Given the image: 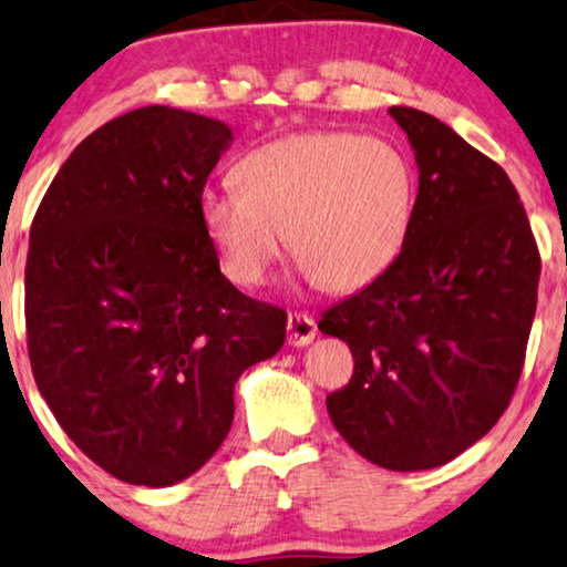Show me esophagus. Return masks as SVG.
Instances as JSON below:
<instances>
[{
  "label": "esophagus",
  "mask_w": 567,
  "mask_h": 567,
  "mask_svg": "<svg viewBox=\"0 0 567 567\" xmlns=\"http://www.w3.org/2000/svg\"><path fill=\"white\" fill-rule=\"evenodd\" d=\"M316 337V321L308 313H290L288 316V344L306 347Z\"/></svg>",
  "instance_id": "esophagus-1"
}]
</instances>
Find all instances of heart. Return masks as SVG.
<instances>
[{
	"label": "heart",
	"mask_w": 567,
	"mask_h": 567,
	"mask_svg": "<svg viewBox=\"0 0 567 567\" xmlns=\"http://www.w3.org/2000/svg\"><path fill=\"white\" fill-rule=\"evenodd\" d=\"M238 186L207 188L199 217L240 288L267 279L288 236L298 271L358 292L389 271L412 230L417 176L402 150L354 132H298L236 165Z\"/></svg>",
	"instance_id": "1"
}]
</instances>
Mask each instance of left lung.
<instances>
[{"label":"left lung","instance_id":"8db88e82","mask_svg":"<svg viewBox=\"0 0 567 567\" xmlns=\"http://www.w3.org/2000/svg\"><path fill=\"white\" fill-rule=\"evenodd\" d=\"M389 113L420 171L410 238L319 329L354 358L352 381L327 396L339 435L383 470L420 472L474 446L508 406L542 261L501 165L430 113Z\"/></svg>","mask_w":567,"mask_h":567}]
</instances>
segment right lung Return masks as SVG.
Returning a JSON list of instances; mask_svg holds the SVG:
<instances>
[{
	"instance_id": "1",
	"label": "right lung",
	"mask_w": 567,
	"mask_h": 567,
	"mask_svg": "<svg viewBox=\"0 0 567 567\" xmlns=\"http://www.w3.org/2000/svg\"><path fill=\"white\" fill-rule=\"evenodd\" d=\"M228 124L145 105L82 140L51 181L25 267L38 391L87 458L168 487L233 425L246 368L285 344L282 308L233 288L199 217Z\"/></svg>"
}]
</instances>
